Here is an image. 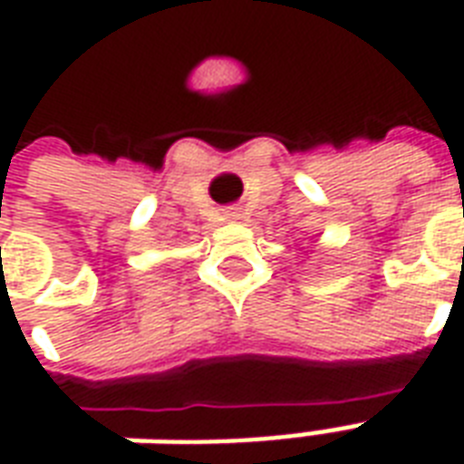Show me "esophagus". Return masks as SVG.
<instances>
[{
  "label": "esophagus",
  "instance_id": "esophagus-1",
  "mask_svg": "<svg viewBox=\"0 0 464 464\" xmlns=\"http://www.w3.org/2000/svg\"><path fill=\"white\" fill-rule=\"evenodd\" d=\"M226 218H241V211H238V208H231V211L226 213Z\"/></svg>",
  "mask_w": 464,
  "mask_h": 464
}]
</instances>
